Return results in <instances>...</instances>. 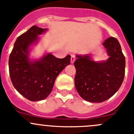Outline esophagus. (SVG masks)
Wrapping results in <instances>:
<instances>
[{"mask_svg":"<svg viewBox=\"0 0 134 134\" xmlns=\"http://www.w3.org/2000/svg\"><path fill=\"white\" fill-rule=\"evenodd\" d=\"M75 56L73 55H71V64H74V62H75Z\"/></svg>","mask_w":134,"mask_h":134,"instance_id":"obj_1","label":"esophagus"}]
</instances>
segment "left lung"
<instances>
[{
    "instance_id": "obj_1",
    "label": "left lung",
    "mask_w": 134,
    "mask_h": 134,
    "mask_svg": "<svg viewBox=\"0 0 134 134\" xmlns=\"http://www.w3.org/2000/svg\"><path fill=\"white\" fill-rule=\"evenodd\" d=\"M109 58L94 61L90 55H77L75 86L79 96L92 103H101L112 97L124 80L125 57L118 39L109 37L103 42Z\"/></svg>"
}]
</instances>
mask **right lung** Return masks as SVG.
Masks as SVG:
<instances>
[{"mask_svg":"<svg viewBox=\"0 0 134 134\" xmlns=\"http://www.w3.org/2000/svg\"><path fill=\"white\" fill-rule=\"evenodd\" d=\"M47 31L33 26L20 35L14 44L9 58L11 81L20 94L31 101L41 100L50 94L59 74L70 63V55L58 59L47 53L41 59L31 60L30 46L37 43L38 37Z\"/></svg>","mask_w":134,"mask_h":134,"instance_id":"add662e5","label":"right lung"}]
</instances>
